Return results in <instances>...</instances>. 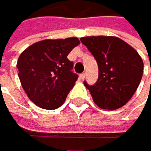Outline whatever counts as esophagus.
<instances>
[{"mask_svg": "<svg viewBox=\"0 0 151 151\" xmlns=\"http://www.w3.org/2000/svg\"><path fill=\"white\" fill-rule=\"evenodd\" d=\"M86 73H82V74H80V79H81V80H83L84 78H86Z\"/></svg>", "mask_w": 151, "mask_h": 151, "instance_id": "1", "label": "esophagus"}]
</instances>
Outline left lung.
Returning <instances> with one entry per match:
<instances>
[{
	"mask_svg": "<svg viewBox=\"0 0 151 151\" xmlns=\"http://www.w3.org/2000/svg\"><path fill=\"white\" fill-rule=\"evenodd\" d=\"M81 42L96 59L99 79L84 86L101 109L116 110L130 101L141 82L144 63L132 46L116 36H86Z\"/></svg>",
	"mask_w": 151,
	"mask_h": 151,
	"instance_id": "obj_1",
	"label": "left lung"
}]
</instances>
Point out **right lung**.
<instances>
[{"label": "right lung", "instance_id": "1", "mask_svg": "<svg viewBox=\"0 0 151 151\" xmlns=\"http://www.w3.org/2000/svg\"><path fill=\"white\" fill-rule=\"evenodd\" d=\"M79 44L77 37L45 39L21 52L17 63L19 78L35 105L46 110L63 105L78 79L68 55Z\"/></svg>", "mask_w": 151, "mask_h": 151}]
</instances>
